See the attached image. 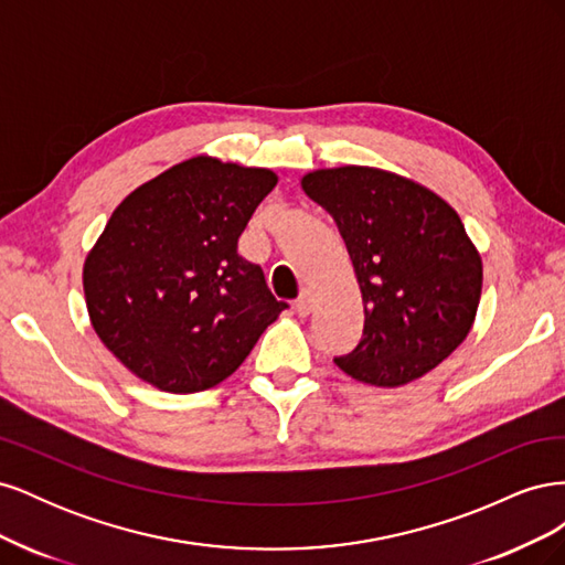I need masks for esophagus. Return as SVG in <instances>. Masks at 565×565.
I'll use <instances>...</instances> for the list:
<instances>
[{
	"mask_svg": "<svg viewBox=\"0 0 565 565\" xmlns=\"http://www.w3.org/2000/svg\"><path fill=\"white\" fill-rule=\"evenodd\" d=\"M297 313L301 316V318H306L311 313V309H313V295H311V289H301V295H299V299H297Z\"/></svg>",
	"mask_w": 565,
	"mask_h": 565,
	"instance_id": "34e87169",
	"label": "esophagus"
}]
</instances>
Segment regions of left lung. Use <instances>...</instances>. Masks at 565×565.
Returning <instances> with one entry per match:
<instances>
[{"mask_svg":"<svg viewBox=\"0 0 565 565\" xmlns=\"http://www.w3.org/2000/svg\"><path fill=\"white\" fill-rule=\"evenodd\" d=\"M301 188L334 218L365 306L361 344L334 363L382 388L424 377L467 339L481 301L483 262L459 214L374 167L316 169Z\"/></svg>","mask_w":565,"mask_h":565,"instance_id":"obj_1","label":"left lung"}]
</instances>
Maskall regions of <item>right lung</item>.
<instances>
[{
  "instance_id": "add662e5",
  "label": "right lung",
  "mask_w": 565,
  "mask_h": 565,
  "mask_svg": "<svg viewBox=\"0 0 565 565\" xmlns=\"http://www.w3.org/2000/svg\"><path fill=\"white\" fill-rule=\"evenodd\" d=\"M276 183L270 169L198 156L117 204L82 282L98 339L136 377L169 393L212 388L287 309L237 254Z\"/></svg>"
}]
</instances>
